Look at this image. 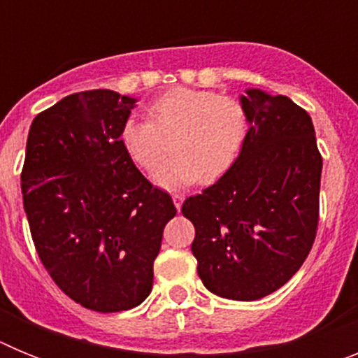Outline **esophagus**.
Here are the masks:
<instances>
[{"label": "esophagus", "mask_w": 358, "mask_h": 358, "mask_svg": "<svg viewBox=\"0 0 358 358\" xmlns=\"http://www.w3.org/2000/svg\"><path fill=\"white\" fill-rule=\"evenodd\" d=\"M172 201H173V204H176L177 210H181L182 201H185V195H182V194H172Z\"/></svg>", "instance_id": "1"}]
</instances>
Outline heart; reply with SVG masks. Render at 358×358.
I'll return each instance as SVG.
<instances>
[{
	"label": "heart",
	"mask_w": 358,
	"mask_h": 358,
	"mask_svg": "<svg viewBox=\"0 0 358 358\" xmlns=\"http://www.w3.org/2000/svg\"><path fill=\"white\" fill-rule=\"evenodd\" d=\"M148 120L127 118L120 141L132 161L152 169L172 148V156L152 172L163 188L213 182L238 159L248 136V113L240 100L194 87H173L147 107Z\"/></svg>",
	"instance_id": "b5f03b06"
}]
</instances>
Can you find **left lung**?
Segmentation results:
<instances>
[{
    "label": "left lung",
    "instance_id": "left-lung-1",
    "mask_svg": "<svg viewBox=\"0 0 358 358\" xmlns=\"http://www.w3.org/2000/svg\"><path fill=\"white\" fill-rule=\"evenodd\" d=\"M240 102L249 131L238 159L181 211L204 287L255 301L285 285L312 249L322 157L312 118L289 96L248 90Z\"/></svg>",
    "mask_w": 358,
    "mask_h": 358
}]
</instances>
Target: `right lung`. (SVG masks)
Returning <instances> with one entry per match:
<instances>
[{"mask_svg":"<svg viewBox=\"0 0 358 358\" xmlns=\"http://www.w3.org/2000/svg\"><path fill=\"white\" fill-rule=\"evenodd\" d=\"M136 98L93 90L34 118L21 192L37 255L59 289L94 312L147 299L163 229L177 210L120 141Z\"/></svg>","mask_w":358,"mask_h":358,"instance_id":"right-lung-1","label":"right lung"}]
</instances>
